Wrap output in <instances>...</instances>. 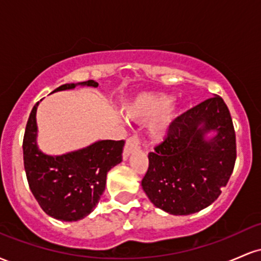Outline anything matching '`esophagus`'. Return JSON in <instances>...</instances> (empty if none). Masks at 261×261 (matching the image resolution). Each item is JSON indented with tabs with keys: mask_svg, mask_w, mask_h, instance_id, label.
Instances as JSON below:
<instances>
[{
	"mask_svg": "<svg viewBox=\"0 0 261 261\" xmlns=\"http://www.w3.org/2000/svg\"><path fill=\"white\" fill-rule=\"evenodd\" d=\"M140 147H141V140L137 135H134V136L128 137L126 141V146H125V149H124V158H127L131 153L139 151Z\"/></svg>",
	"mask_w": 261,
	"mask_h": 261,
	"instance_id": "1",
	"label": "esophagus"
}]
</instances>
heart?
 Wrapping results in <instances>:
<instances>
[{
  "instance_id": "obj_1",
  "label": "heart",
  "mask_w": 261,
  "mask_h": 261,
  "mask_svg": "<svg viewBox=\"0 0 261 261\" xmlns=\"http://www.w3.org/2000/svg\"><path fill=\"white\" fill-rule=\"evenodd\" d=\"M172 103V98L166 94H145L135 101V104L127 110V116L133 120L143 122L155 116L162 115L152 125L151 134L154 139H162L168 133L172 122V110L168 107Z\"/></svg>"
}]
</instances>
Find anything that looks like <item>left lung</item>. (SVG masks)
Here are the masks:
<instances>
[{
    "label": "left lung",
    "instance_id": "obj_1",
    "mask_svg": "<svg viewBox=\"0 0 261 261\" xmlns=\"http://www.w3.org/2000/svg\"><path fill=\"white\" fill-rule=\"evenodd\" d=\"M210 130L217 135L204 139ZM237 158L236 133L220 95L170 122L166 139L148 153L142 189L155 207L190 215L211 205L228 182Z\"/></svg>",
    "mask_w": 261,
    "mask_h": 261
}]
</instances>
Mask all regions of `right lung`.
I'll return each mask as SVG.
<instances>
[{
  "instance_id": "add662e5",
  "label": "right lung",
  "mask_w": 261,
  "mask_h": 261,
  "mask_svg": "<svg viewBox=\"0 0 261 261\" xmlns=\"http://www.w3.org/2000/svg\"><path fill=\"white\" fill-rule=\"evenodd\" d=\"M77 86L98 87V83L93 80L66 83L54 92ZM38 106L39 101L33 107L23 139V161L29 188L50 217L66 222L82 220L99 201L108 172L122 161L125 141L101 140L66 154H45L37 143Z\"/></svg>"
}]
</instances>
